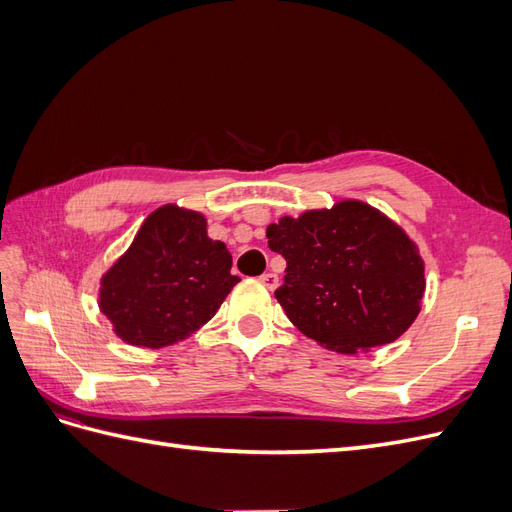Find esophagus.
<instances>
[{
    "mask_svg": "<svg viewBox=\"0 0 512 512\" xmlns=\"http://www.w3.org/2000/svg\"><path fill=\"white\" fill-rule=\"evenodd\" d=\"M260 282L265 284L269 290H275L277 286H280V277H277V275L271 273V271H267V273L260 275Z\"/></svg>",
    "mask_w": 512,
    "mask_h": 512,
    "instance_id": "34e87169",
    "label": "esophagus"
}]
</instances>
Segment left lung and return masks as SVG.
<instances>
[{
	"instance_id": "left-lung-1",
	"label": "left lung",
	"mask_w": 512,
	"mask_h": 512,
	"mask_svg": "<svg viewBox=\"0 0 512 512\" xmlns=\"http://www.w3.org/2000/svg\"><path fill=\"white\" fill-rule=\"evenodd\" d=\"M286 260L275 290L286 316L324 348L354 354L391 344L421 312L425 267L395 222L359 200L267 228Z\"/></svg>"
}]
</instances>
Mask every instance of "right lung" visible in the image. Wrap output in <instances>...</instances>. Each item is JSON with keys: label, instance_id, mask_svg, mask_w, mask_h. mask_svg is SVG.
I'll return each instance as SVG.
<instances>
[{"label": "right lung", "instance_id": "obj_1", "mask_svg": "<svg viewBox=\"0 0 512 512\" xmlns=\"http://www.w3.org/2000/svg\"><path fill=\"white\" fill-rule=\"evenodd\" d=\"M203 215L164 205L143 222L130 250L102 277L100 309L132 346L162 348L209 322L239 282Z\"/></svg>", "mask_w": 512, "mask_h": 512}]
</instances>
